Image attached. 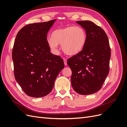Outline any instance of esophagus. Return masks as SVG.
I'll list each match as a JSON object with an SVG mask.
<instances>
[{"label":"esophagus","instance_id":"esophagus-1","mask_svg":"<svg viewBox=\"0 0 127 127\" xmlns=\"http://www.w3.org/2000/svg\"><path fill=\"white\" fill-rule=\"evenodd\" d=\"M64 64L65 66H67V60L66 59L64 58Z\"/></svg>","mask_w":127,"mask_h":127}]
</instances>
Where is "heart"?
<instances>
[{
    "instance_id": "b5f03b06",
    "label": "heart",
    "mask_w": 127,
    "mask_h": 127,
    "mask_svg": "<svg viewBox=\"0 0 127 127\" xmlns=\"http://www.w3.org/2000/svg\"><path fill=\"white\" fill-rule=\"evenodd\" d=\"M86 40L87 34L85 30L79 26L69 25L53 31L51 37L47 38V43L55 51L58 44H61L62 50L65 53L75 56L82 51Z\"/></svg>"
}]
</instances>
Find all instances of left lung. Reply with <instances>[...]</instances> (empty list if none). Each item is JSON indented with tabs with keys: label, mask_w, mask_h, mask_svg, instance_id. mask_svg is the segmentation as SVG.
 <instances>
[{
	"label": "left lung",
	"mask_w": 127,
	"mask_h": 127,
	"mask_svg": "<svg viewBox=\"0 0 127 127\" xmlns=\"http://www.w3.org/2000/svg\"><path fill=\"white\" fill-rule=\"evenodd\" d=\"M76 23L85 30L87 40L82 51L69 58L67 64L72 71L71 83L75 91L89 95L101 89L109 74L111 49L100 26L89 21Z\"/></svg>",
	"instance_id": "8db88e82"
}]
</instances>
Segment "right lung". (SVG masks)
Returning <instances> with one entry per match:
<instances>
[{
  "mask_svg": "<svg viewBox=\"0 0 127 127\" xmlns=\"http://www.w3.org/2000/svg\"><path fill=\"white\" fill-rule=\"evenodd\" d=\"M56 20L29 24L22 28L12 51L14 76L26 94L33 97L50 93L64 68L61 57L50 52L47 34Z\"/></svg>",
  "mask_w": 127,
  "mask_h": 127,
  "instance_id": "right-lung-1",
  "label": "right lung"
}]
</instances>
